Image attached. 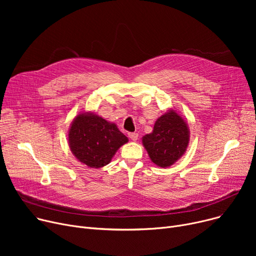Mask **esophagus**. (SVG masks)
<instances>
[{
    "mask_svg": "<svg viewBox=\"0 0 256 256\" xmlns=\"http://www.w3.org/2000/svg\"><path fill=\"white\" fill-rule=\"evenodd\" d=\"M128 137H130V140H132V141H136V140L138 139L139 135H138L137 132H128Z\"/></svg>",
    "mask_w": 256,
    "mask_h": 256,
    "instance_id": "34e87169",
    "label": "esophagus"
}]
</instances>
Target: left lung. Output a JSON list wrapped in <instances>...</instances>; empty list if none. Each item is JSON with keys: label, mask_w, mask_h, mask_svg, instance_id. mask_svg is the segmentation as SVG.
<instances>
[{"label": "left lung", "mask_w": 256, "mask_h": 256, "mask_svg": "<svg viewBox=\"0 0 256 256\" xmlns=\"http://www.w3.org/2000/svg\"><path fill=\"white\" fill-rule=\"evenodd\" d=\"M189 137V128L184 119L170 110L156 121L152 132L144 136L142 142L152 162L165 168L184 154Z\"/></svg>", "instance_id": "1"}]
</instances>
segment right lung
Returning <instances> with one entry per match:
<instances>
[{"label":"right lung","mask_w":256,"mask_h":256,"mask_svg":"<svg viewBox=\"0 0 256 256\" xmlns=\"http://www.w3.org/2000/svg\"><path fill=\"white\" fill-rule=\"evenodd\" d=\"M128 141L116 124L92 113L78 115L68 132L72 154L91 168L109 164L119 147Z\"/></svg>","instance_id":"right-lung-1"}]
</instances>
